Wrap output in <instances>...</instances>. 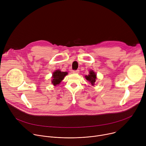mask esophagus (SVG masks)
<instances>
[{"mask_svg": "<svg viewBox=\"0 0 146 146\" xmlns=\"http://www.w3.org/2000/svg\"><path fill=\"white\" fill-rule=\"evenodd\" d=\"M79 72H80V70H73V73H77V74H78V73H79Z\"/></svg>", "mask_w": 146, "mask_h": 146, "instance_id": "34e87169", "label": "esophagus"}]
</instances>
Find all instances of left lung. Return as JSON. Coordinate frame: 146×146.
<instances>
[{
  "instance_id": "left-lung-1",
  "label": "left lung",
  "mask_w": 146,
  "mask_h": 146,
  "mask_svg": "<svg viewBox=\"0 0 146 146\" xmlns=\"http://www.w3.org/2000/svg\"><path fill=\"white\" fill-rule=\"evenodd\" d=\"M85 77L87 79V80H88L89 82L91 83V84L92 86H94L96 79V74L93 70H90L89 74L88 76L86 75Z\"/></svg>"
}]
</instances>
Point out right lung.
I'll return each mask as SVG.
<instances>
[{"instance_id": "right-lung-1", "label": "right lung", "mask_w": 146, "mask_h": 146, "mask_svg": "<svg viewBox=\"0 0 146 146\" xmlns=\"http://www.w3.org/2000/svg\"><path fill=\"white\" fill-rule=\"evenodd\" d=\"M68 74V72H63L59 70H56L52 74V83L54 86H56L60 84V82L63 80L65 76Z\"/></svg>"}]
</instances>
